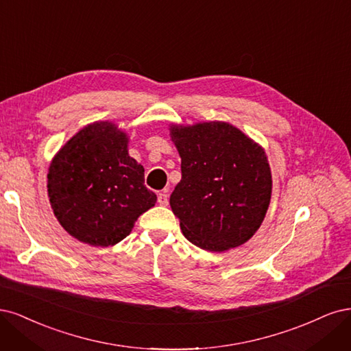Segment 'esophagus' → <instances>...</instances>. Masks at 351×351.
<instances>
[{"mask_svg":"<svg viewBox=\"0 0 351 351\" xmlns=\"http://www.w3.org/2000/svg\"><path fill=\"white\" fill-rule=\"evenodd\" d=\"M157 201H159L160 206H167L169 202V195L166 194V192H160L159 195H157Z\"/></svg>","mask_w":351,"mask_h":351,"instance_id":"1","label":"esophagus"}]
</instances>
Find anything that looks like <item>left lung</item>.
Masks as SVG:
<instances>
[{"mask_svg": "<svg viewBox=\"0 0 351 351\" xmlns=\"http://www.w3.org/2000/svg\"><path fill=\"white\" fill-rule=\"evenodd\" d=\"M182 179L171 207L186 239L223 252L247 242L261 226L271 199L265 152L228 122L172 125Z\"/></svg>", "mask_w": 351, "mask_h": 351, "instance_id": "obj_1", "label": "left lung"}]
</instances>
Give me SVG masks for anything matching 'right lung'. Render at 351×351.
Wrapping results in <instances>:
<instances>
[{"mask_svg": "<svg viewBox=\"0 0 351 351\" xmlns=\"http://www.w3.org/2000/svg\"><path fill=\"white\" fill-rule=\"evenodd\" d=\"M48 195L62 228L92 246L125 239L157 201L144 167L128 154L127 134L109 121L90 123L55 154Z\"/></svg>", "mask_w": 351, "mask_h": 351, "instance_id": "1", "label": "right lung"}]
</instances>
